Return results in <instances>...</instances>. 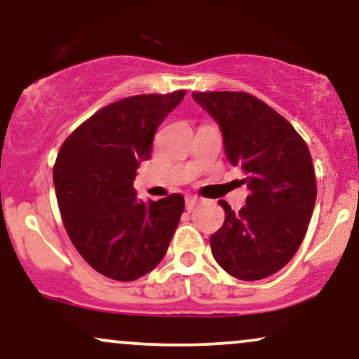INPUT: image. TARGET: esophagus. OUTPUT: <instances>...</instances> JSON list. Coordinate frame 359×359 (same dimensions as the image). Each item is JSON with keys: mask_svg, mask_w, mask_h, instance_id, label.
<instances>
[{"mask_svg": "<svg viewBox=\"0 0 359 359\" xmlns=\"http://www.w3.org/2000/svg\"><path fill=\"white\" fill-rule=\"evenodd\" d=\"M199 201H201V199L196 198V196H187V198H186V208H187L189 211H191L192 208H194L196 204L199 203Z\"/></svg>", "mask_w": 359, "mask_h": 359, "instance_id": "obj_1", "label": "esophagus"}]
</instances>
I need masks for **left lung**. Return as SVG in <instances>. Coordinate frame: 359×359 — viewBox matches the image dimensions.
Here are the masks:
<instances>
[{"instance_id": "left-lung-1", "label": "left lung", "mask_w": 359, "mask_h": 359, "mask_svg": "<svg viewBox=\"0 0 359 359\" xmlns=\"http://www.w3.org/2000/svg\"><path fill=\"white\" fill-rule=\"evenodd\" d=\"M219 124L226 158L247 173V204L226 201L224 223L211 235L216 262L242 281L278 273L297 254L312 218L317 182L309 147L273 107L245 92H194Z\"/></svg>"}]
</instances>
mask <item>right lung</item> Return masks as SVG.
<instances>
[{"label": "right lung", "mask_w": 359, "mask_h": 359, "mask_svg": "<svg viewBox=\"0 0 359 359\" xmlns=\"http://www.w3.org/2000/svg\"><path fill=\"white\" fill-rule=\"evenodd\" d=\"M184 95L177 90L114 102L59 149L53 179L62 223L81 257L110 279L135 281L155 269L180 222L182 196L143 203L133 180L151 156L155 131Z\"/></svg>", "instance_id": "add662e5"}]
</instances>
